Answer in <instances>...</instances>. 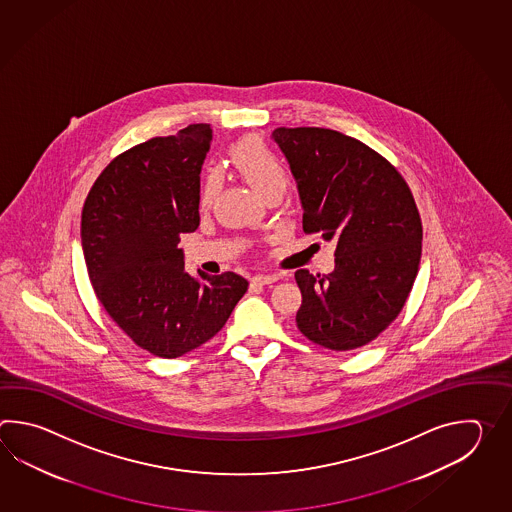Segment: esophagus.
I'll use <instances>...</instances> for the list:
<instances>
[{"mask_svg": "<svg viewBox=\"0 0 512 512\" xmlns=\"http://www.w3.org/2000/svg\"><path fill=\"white\" fill-rule=\"evenodd\" d=\"M278 280V276L276 274H256V276H252L251 282L254 285H271V283L276 282Z\"/></svg>", "mask_w": 512, "mask_h": 512, "instance_id": "34e87169", "label": "esophagus"}]
</instances>
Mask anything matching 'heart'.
Listing matches in <instances>:
<instances>
[{"label": "heart", "mask_w": 512, "mask_h": 512, "mask_svg": "<svg viewBox=\"0 0 512 512\" xmlns=\"http://www.w3.org/2000/svg\"><path fill=\"white\" fill-rule=\"evenodd\" d=\"M230 159L241 177L260 194L263 199L283 196L291 185V172L282 159L267 148L260 137H245L230 150ZM221 190V175L210 170L199 188V207L207 208L214 203Z\"/></svg>", "instance_id": "1"}]
</instances>
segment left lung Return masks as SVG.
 Listing matches in <instances>:
<instances>
[{"instance_id": "1", "label": "left lung", "mask_w": 512, "mask_h": 512, "mask_svg": "<svg viewBox=\"0 0 512 512\" xmlns=\"http://www.w3.org/2000/svg\"><path fill=\"white\" fill-rule=\"evenodd\" d=\"M304 205L305 234L335 241V271L294 272L296 326L333 351L362 348L403 311L421 260L423 223L403 175L340 131L276 128Z\"/></svg>"}]
</instances>
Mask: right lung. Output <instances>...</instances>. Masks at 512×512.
Returning <instances> with one entry per match:
<instances>
[{"label":"right lung","mask_w":512,"mask_h":512,"mask_svg":"<svg viewBox=\"0 0 512 512\" xmlns=\"http://www.w3.org/2000/svg\"><path fill=\"white\" fill-rule=\"evenodd\" d=\"M208 124L153 137L117 155L82 210L87 274L111 320L161 359H177L218 333L249 282L236 272L186 274L181 234L199 225V174Z\"/></svg>","instance_id":"obj_1"}]
</instances>
